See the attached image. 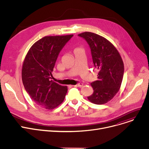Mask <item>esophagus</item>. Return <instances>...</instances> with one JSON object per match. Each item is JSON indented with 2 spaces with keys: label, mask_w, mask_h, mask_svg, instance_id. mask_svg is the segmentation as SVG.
Here are the masks:
<instances>
[{
  "label": "esophagus",
  "mask_w": 149,
  "mask_h": 149,
  "mask_svg": "<svg viewBox=\"0 0 149 149\" xmlns=\"http://www.w3.org/2000/svg\"><path fill=\"white\" fill-rule=\"evenodd\" d=\"M84 85V84L82 83H79L77 85H73V86H76V87H81Z\"/></svg>",
  "instance_id": "esophagus-1"
}]
</instances>
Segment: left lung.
I'll return each instance as SVG.
<instances>
[{"label": "left lung", "instance_id": "obj_1", "mask_svg": "<svg viewBox=\"0 0 149 149\" xmlns=\"http://www.w3.org/2000/svg\"><path fill=\"white\" fill-rule=\"evenodd\" d=\"M89 45L98 81L91 83L94 92L88 99L93 103L104 104L118 92L123 80L124 64L117 48L107 38L90 32L78 34Z\"/></svg>", "mask_w": 149, "mask_h": 149}]
</instances>
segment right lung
Returning <instances> with one entry per match:
<instances>
[{"instance_id":"add662e5","label":"right lung","mask_w":149,"mask_h":149,"mask_svg":"<svg viewBox=\"0 0 149 149\" xmlns=\"http://www.w3.org/2000/svg\"><path fill=\"white\" fill-rule=\"evenodd\" d=\"M73 35L46 36L31 47L22 66V78L24 88L32 100L46 109H53L62 103L67 86L50 80L59 53Z\"/></svg>"}]
</instances>
